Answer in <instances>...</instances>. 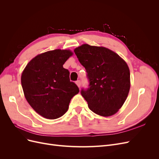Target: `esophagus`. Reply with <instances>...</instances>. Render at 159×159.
<instances>
[{
	"instance_id": "1",
	"label": "esophagus",
	"mask_w": 159,
	"mask_h": 159,
	"mask_svg": "<svg viewBox=\"0 0 159 159\" xmlns=\"http://www.w3.org/2000/svg\"><path fill=\"white\" fill-rule=\"evenodd\" d=\"M75 84H76V85H77L78 86L79 88H80V86H81V81H80V80H78V81H77L76 82H75Z\"/></svg>"
}]
</instances>
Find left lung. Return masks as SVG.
<instances>
[{"mask_svg": "<svg viewBox=\"0 0 159 159\" xmlns=\"http://www.w3.org/2000/svg\"><path fill=\"white\" fill-rule=\"evenodd\" d=\"M87 71L89 88L81 94L95 114L109 117L123 106L128 96L129 68L123 58L107 48L87 44L74 49Z\"/></svg>", "mask_w": 159, "mask_h": 159, "instance_id": "1", "label": "left lung"}]
</instances>
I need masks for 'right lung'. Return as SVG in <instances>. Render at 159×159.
I'll use <instances>...</instances> for the list:
<instances>
[{"mask_svg": "<svg viewBox=\"0 0 159 159\" xmlns=\"http://www.w3.org/2000/svg\"><path fill=\"white\" fill-rule=\"evenodd\" d=\"M73 52L56 49L38 54L28 62L21 75L25 98L35 111L48 119L64 115L79 88L70 81L63 65Z\"/></svg>", "mask_w": 159, "mask_h": 159, "instance_id": "add662e5", "label": "right lung"}]
</instances>
